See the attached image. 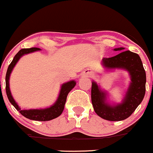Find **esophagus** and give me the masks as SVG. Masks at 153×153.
Returning a JSON list of instances; mask_svg holds the SVG:
<instances>
[{
	"label": "esophagus",
	"mask_w": 153,
	"mask_h": 153,
	"mask_svg": "<svg viewBox=\"0 0 153 153\" xmlns=\"http://www.w3.org/2000/svg\"><path fill=\"white\" fill-rule=\"evenodd\" d=\"M88 76H93V74H92V72H89V73L88 74Z\"/></svg>",
	"instance_id": "1"
}]
</instances>
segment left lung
Listing matches in <instances>:
<instances>
[{"mask_svg":"<svg viewBox=\"0 0 153 153\" xmlns=\"http://www.w3.org/2000/svg\"><path fill=\"white\" fill-rule=\"evenodd\" d=\"M124 49L114 48V51L120 52L117 55L102 59V66L106 71L121 69L128 72L130 82L121 102H109L108 92L102 90L96 82L92 81L94 110L98 116L110 121H120L129 117L142 102L146 91V72L140 56Z\"/></svg>","mask_w":153,"mask_h":153,"instance_id":"obj_1","label":"left lung"}]
</instances>
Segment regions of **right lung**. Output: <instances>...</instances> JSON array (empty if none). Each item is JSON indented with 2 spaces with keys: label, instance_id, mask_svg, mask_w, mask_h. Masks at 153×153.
Here are the masks:
<instances>
[{
  "label": "right lung",
  "instance_id": "obj_1",
  "mask_svg": "<svg viewBox=\"0 0 153 153\" xmlns=\"http://www.w3.org/2000/svg\"><path fill=\"white\" fill-rule=\"evenodd\" d=\"M41 51L40 48H32L27 49H22L18 52V53L15 56L14 59L12 62L9 65L7 69V74H6V92H7V97L11 102L12 105L19 111L23 116L27 118L33 120H38V121H48V120H53L59 116L61 115L64 110L65 105L66 99L69 92L75 87L76 82L75 80H71L65 83H63L61 85L59 94L56 102L51 105L50 107L45 108H35V109H22L19 104L16 102L12 95L11 91L10 88V78L12 71L15 68L16 65L19 61L21 58L26 54H29L30 53H33L35 51Z\"/></svg>",
  "mask_w": 153,
  "mask_h": 153
}]
</instances>
